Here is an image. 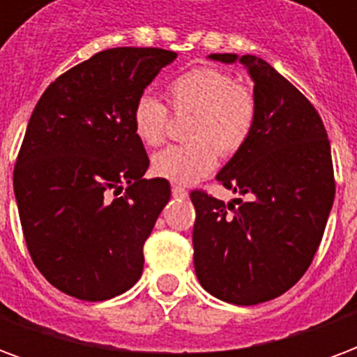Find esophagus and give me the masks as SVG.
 Wrapping results in <instances>:
<instances>
[{
    "mask_svg": "<svg viewBox=\"0 0 357 357\" xmlns=\"http://www.w3.org/2000/svg\"><path fill=\"white\" fill-rule=\"evenodd\" d=\"M172 195H174L176 199H185L187 189H183L181 185H172Z\"/></svg>",
    "mask_w": 357,
    "mask_h": 357,
    "instance_id": "34e87169",
    "label": "esophagus"
}]
</instances>
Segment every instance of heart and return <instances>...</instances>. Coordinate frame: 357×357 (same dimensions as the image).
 I'll return each instance as SVG.
<instances>
[{
	"mask_svg": "<svg viewBox=\"0 0 357 357\" xmlns=\"http://www.w3.org/2000/svg\"><path fill=\"white\" fill-rule=\"evenodd\" d=\"M172 109L193 112L187 128L189 145H172L151 158L158 178L193 183L216 168L218 156L237 153L252 133L256 122L255 93L214 66H199L179 74L168 86ZM168 109L153 93H141L132 109L133 133L141 143H162Z\"/></svg>",
	"mask_w": 357,
	"mask_h": 357,
	"instance_id": "heart-1",
	"label": "heart"
}]
</instances>
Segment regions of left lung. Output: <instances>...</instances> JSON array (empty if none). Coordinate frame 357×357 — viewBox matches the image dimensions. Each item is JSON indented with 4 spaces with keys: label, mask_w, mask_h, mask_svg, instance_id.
<instances>
[{
    "label": "left lung",
    "mask_w": 357,
    "mask_h": 357,
    "mask_svg": "<svg viewBox=\"0 0 357 357\" xmlns=\"http://www.w3.org/2000/svg\"><path fill=\"white\" fill-rule=\"evenodd\" d=\"M208 59L247 68L256 122L216 176L248 201L191 193L195 271L212 296L252 306L289 291L314 260L335 201L331 145L314 105L264 59Z\"/></svg>",
    "instance_id": "8db88e82"
}]
</instances>
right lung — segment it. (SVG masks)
<instances>
[{
	"label": "right lung",
	"mask_w": 357,
	"mask_h": 357,
	"mask_svg": "<svg viewBox=\"0 0 357 357\" xmlns=\"http://www.w3.org/2000/svg\"><path fill=\"white\" fill-rule=\"evenodd\" d=\"M178 53L114 47L59 76L28 122L13 187L28 252L74 298L122 294L143 273V245L170 201L164 178L145 179L149 156L132 109Z\"/></svg>",
	"instance_id": "1"
}]
</instances>
